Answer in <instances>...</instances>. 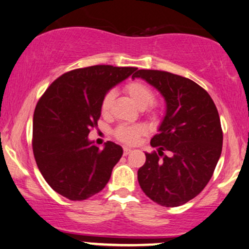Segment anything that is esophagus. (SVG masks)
I'll use <instances>...</instances> for the list:
<instances>
[{
  "label": "esophagus",
  "mask_w": 249,
  "mask_h": 249,
  "mask_svg": "<svg viewBox=\"0 0 249 249\" xmlns=\"http://www.w3.org/2000/svg\"><path fill=\"white\" fill-rule=\"evenodd\" d=\"M130 152H131V149H129V148H124V156L129 155Z\"/></svg>",
  "instance_id": "obj_1"
}]
</instances>
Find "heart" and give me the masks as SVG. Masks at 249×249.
<instances>
[{
  "label": "heart",
  "instance_id": "1",
  "mask_svg": "<svg viewBox=\"0 0 249 249\" xmlns=\"http://www.w3.org/2000/svg\"><path fill=\"white\" fill-rule=\"evenodd\" d=\"M124 91L130 97V99L134 101L135 105L139 106L140 108H144L149 118L156 119L159 115L160 104L157 100L153 99L155 98L153 90L145 82L140 81V79H134V81L128 82L124 85ZM113 99H114V96H113L112 92H107V93L104 94L100 103L101 114H108ZM144 133H145V129L140 124H122L116 128L114 131V136L116 137V140H119L120 142L124 144H135Z\"/></svg>",
  "mask_w": 249,
  "mask_h": 249
}]
</instances>
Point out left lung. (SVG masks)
I'll use <instances>...</instances> for the list:
<instances>
[{
  "label": "left lung",
  "instance_id": "8db88e82",
  "mask_svg": "<svg viewBox=\"0 0 249 249\" xmlns=\"http://www.w3.org/2000/svg\"><path fill=\"white\" fill-rule=\"evenodd\" d=\"M166 100V115L151 139L157 151L145 153L137 172L144 194L162 207H179L196 197L213 177L222 153L223 130L217 107L192 79L161 71L137 70Z\"/></svg>",
  "mask_w": 249,
  "mask_h": 249
}]
</instances>
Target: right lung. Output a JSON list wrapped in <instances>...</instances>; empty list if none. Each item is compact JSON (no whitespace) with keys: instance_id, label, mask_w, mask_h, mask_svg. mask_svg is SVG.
I'll use <instances>...</instances> for the list:
<instances>
[{"instance_id":"1","label":"right lung","mask_w":249,"mask_h":249,"mask_svg":"<svg viewBox=\"0 0 249 249\" xmlns=\"http://www.w3.org/2000/svg\"><path fill=\"white\" fill-rule=\"evenodd\" d=\"M136 69L108 64L73 69L40 97L33 114V155L46 182L60 195L83 201L107 185L124 151L110 141L100 150L88 136L98 125L104 94Z\"/></svg>"}]
</instances>
